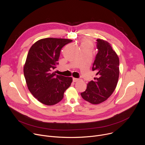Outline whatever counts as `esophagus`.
<instances>
[{"instance_id": "esophagus-1", "label": "esophagus", "mask_w": 145, "mask_h": 145, "mask_svg": "<svg viewBox=\"0 0 145 145\" xmlns=\"http://www.w3.org/2000/svg\"><path fill=\"white\" fill-rule=\"evenodd\" d=\"M78 81V78H73V81L74 82H77V81Z\"/></svg>"}]
</instances>
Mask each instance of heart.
<instances>
[{
  "instance_id": "heart-1",
  "label": "heart",
  "mask_w": 145,
  "mask_h": 145,
  "mask_svg": "<svg viewBox=\"0 0 145 145\" xmlns=\"http://www.w3.org/2000/svg\"><path fill=\"white\" fill-rule=\"evenodd\" d=\"M93 48V43L89 40H84L81 44V48H88L91 50Z\"/></svg>"
}]
</instances>
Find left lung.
Listing matches in <instances>:
<instances>
[{"label":"left lung","instance_id":"8db88e82","mask_svg":"<svg viewBox=\"0 0 145 145\" xmlns=\"http://www.w3.org/2000/svg\"><path fill=\"white\" fill-rule=\"evenodd\" d=\"M96 43L98 53L92 67L96 77L81 93L83 99L92 104H100L110 97L116 88L120 73L119 58L110 44L100 39Z\"/></svg>","mask_w":145,"mask_h":145}]
</instances>
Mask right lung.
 <instances>
[{"label":"right lung","mask_w":145,"mask_h":145,"mask_svg":"<svg viewBox=\"0 0 145 145\" xmlns=\"http://www.w3.org/2000/svg\"><path fill=\"white\" fill-rule=\"evenodd\" d=\"M72 40L45 38L38 40L29 50L24 66L28 88L39 101L54 105L64 97L72 78L55 74L61 50Z\"/></svg>","instance_id":"obj_1"}]
</instances>
